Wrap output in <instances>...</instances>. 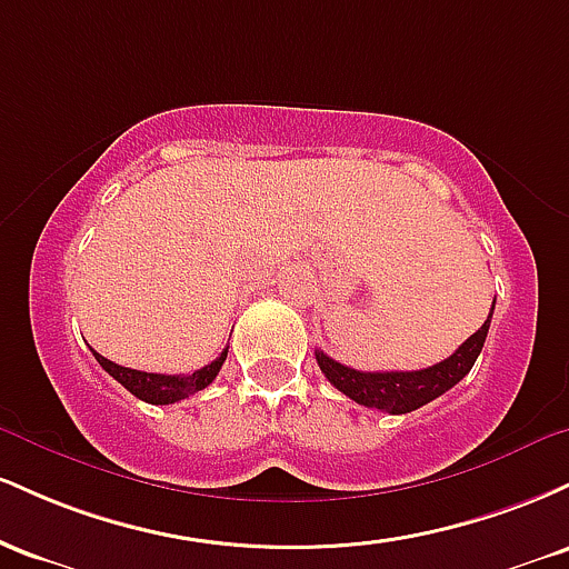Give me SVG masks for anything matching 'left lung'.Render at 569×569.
<instances>
[{
    "mask_svg": "<svg viewBox=\"0 0 569 569\" xmlns=\"http://www.w3.org/2000/svg\"><path fill=\"white\" fill-rule=\"evenodd\" d=\"M495 310V305H492ZM492 310H489L485 326L476 335H471L466 342L457 348L452 356L443 358L441 363L420 369V371H358L345 367V363L335 361L326 356L323 350H316V361L339 393L352 398L361 407L375 411H388V415H407L426 403L447 393L455 388L468 371L473 369L476 358H479L485 339L489 331V321H492Z\"/></svg>",
    "mask_w": 569,
    "mask_h": 569,
    "instance_id": "obj_1",
    "label": "left lung"
}]
</instances>
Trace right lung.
Here are the masks:
<instances>
[{
  "label": "right lung",
  "instance_id": "right-lung-1",
  "mask_svg": "<svg viewBox=\"0 0 569 569\" xmlns=\"http://www.w3.org/2000/svg\"><path fill=\"white\" fill-rule=\"evenodd\" d=\"M93 356H96V361L101 363V367L107 369L109 375H112L114 380L120 382L126 390H130L136 398L162 407V403H176V401H181V398H189L192 393H198V390L208 388V385L217 380L221 363L227 361V348L217 358V361H211L208 367L192 371V375H152V371L120 367V363L98 356L96 350H93Z\"/></svg>",
  "mask_w": 569,
  "mask_h": 569
}]
</instances>
